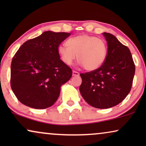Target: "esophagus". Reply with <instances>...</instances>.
<instances>
[{"mask_svg": "<svg viewBox=\"0 0 146 146\" xmlns=\"http://www.w3.org/2000/svg\"><path fill=\"white\" fill-rule=\"evenodd\" d=\"M80 75V73L78 72L75 71V70H73L72 71V76H78Z\"/></svg>", "mask_w": 146, "mask_h": 146, "instance_id": "1", "label": "esophagus"}]
</instances>
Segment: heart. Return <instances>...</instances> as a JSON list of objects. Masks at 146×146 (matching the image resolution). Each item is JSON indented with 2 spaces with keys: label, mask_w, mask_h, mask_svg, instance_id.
<instances>
[{
  "label": "heart",
  "mask_w": 146,
  "mask_h": 146,
  "mask_svg": "<svg viewBox=\"0 0 146 146\" xmlns=\"http://www.w3.org/2000/svg\"><path fill=\"white\" fill-rule=\"evenodd\" d=\"M58 53L67 65H71L77 55L78 61L84 68L88 71H94L99 68L105 62L108 47L102 39L82 35L69 38L66 45H60Z\"/></svg>",
  "instance_id": "obj_1"
}]
</instances>
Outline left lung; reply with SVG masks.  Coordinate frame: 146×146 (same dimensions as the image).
<instances>
[{
    "instance_id": "left-lung-1",
    "label": "left lung",
    "mask_w": 146,
    "mask_h": 146,
    "mask_svg": "<svg viewBox=\"0 0 146 146\" xmlns=\"http://www.w3.org/2000/svg\"><path fill=\"white\" fill-rule=\"evenodd\" d=\"M108 44L105 62L99 68L80 74V92L92 106L106 109L115 106L125 98L131 90L135 74L131 54L110 33H104Z\"/></svg>"
}]
</instances>
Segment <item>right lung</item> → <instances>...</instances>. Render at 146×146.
<instances>
[{
    "label": "right lung",
    "mask_w": 146,
    "mask_h": 146,
    "mask_svg": "<svg viewBox=\"0 0 146 146\" xmlns=\"http://www.w3.org/2000/svg\"><path fill=\"white\" fill-rule=\"evenodd\" d=\"M70 35L46 31L18 50L11 62V86L22 104L44 109L58 98L61 86L71 78L72 71L60 59L58 47Z\"/></svg>",
    "instance_id": "add662e5"
}]
</instances>
